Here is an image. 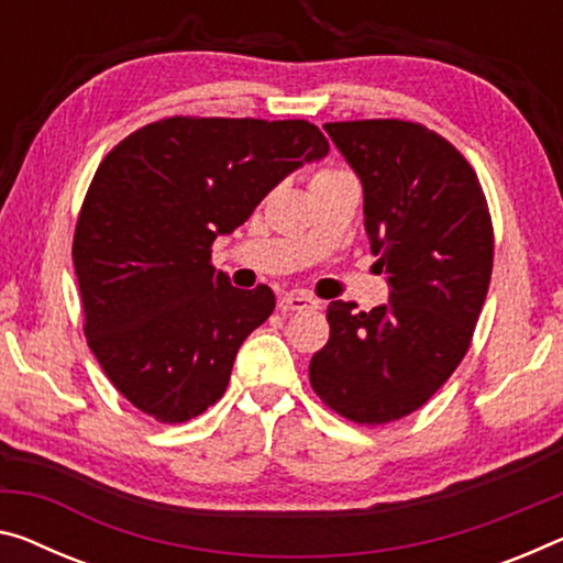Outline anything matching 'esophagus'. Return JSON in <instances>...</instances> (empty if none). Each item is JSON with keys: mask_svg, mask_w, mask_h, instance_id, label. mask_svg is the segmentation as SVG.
Listing matches in <instances>:
<instances>
[{"mask_svg": "<svg viewBox=\"0 0 563 563\" xmlns=\"http://www.w3.org/2000/svg\"><path fill=\"white\" fill-rule=\"evenodd\" d=\"M276 307H279L282 314H291V311L319 309V301L314 297H309V294H284V297L276 301Z\"/></svg>", "mask_w": 563, "mask_h": 563, "instance_id": "obj_1", "label": "esophagus"}]
</instances>
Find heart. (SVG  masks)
Wrapping results in <instances>:
<instances>
[{"label": "heart", "instance_id": "b5f03b06", "mask_svg": "<svg viewBox=\"0 0 563 563\" xmlns=\"http://www.w3.org/2000/svg\"><path fill=\"white\" fill-rule=\"evenodd\" d=\"M332 173H340V170H319L314 178H322V176H332Z\"/></svg>", "mask_w": 563, "mask_h": 563}]
</instances>
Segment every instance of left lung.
<instances>
[{
	"label": "left lung",
	"instance_id": "8db88e82",
	"mask_svg": "<svg viewBox=\"0 0 563 563\" xmlns=\"http://www.w3.org/2000/svg\"><path fill=\"white\" fill-rule=\"evenodd\" d=\"M324 131L362 184L390 301H330V342L309 379L347 420L385 426L422 408L468 352L490 284V216L468 161L428 128L354 120Z\"/></svg>",
	"mask_w": 563,
	"mask_h": 563
}]
</instances>
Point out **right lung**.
I'll return each instance as SVG.
<instances>
[{
	"label": "right lung",
	"instance_id": "1",
	"mask_svg": "<svg viewBox=\"0 0 563 563\" xmlns=\"http://www.w3.org/2000/svg\"><path fill=\"white\" fill-rule=\"evenodd\" d=\"M330 143L307 120L166 118L100 163L73 262L90 350L118 393L161 422H186L227 390L241 342L274 291L231 287L211 266L264 196Z\"/></svg>",
	"mask_w": 563,
	"mask_h": 563
}]
</instances>
